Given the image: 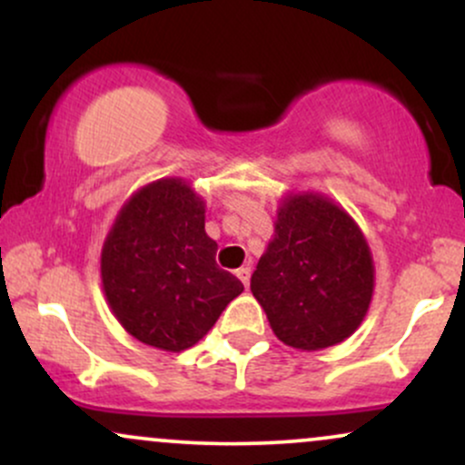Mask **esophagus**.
Returning <instances> with one entry per match:
<instances>
[{
  "mask_svg": "<svg viewBox=\"0 0 465 465\" xmlns=\"http://www.w3.org/2000/svg\"><path fill=\"white\" fill-rule=\"evenodd\" d=\"M236 275H238V280L244 284V288H249V280H251V269H249V266H242V269H238Z\"/></svg>",
  "mask_w": 465,
  "mask_h": 465,
  "instance_id": "1",
  "label": "esophagus"
}]
</instances>
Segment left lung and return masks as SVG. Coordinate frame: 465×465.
<instances>
[{
    "instance_id": "1",
    "label": "left lung",
    "mask_w": 465,
    "mask_h": 465,
    "mask_svg": "<svg viewBox=\"0 0 465 465\" xmlns=\"http://www.w3.org/2000/svg\"><path fill=\"white\" fill-rule=\"evenodd\" d=\"M373 260L365 233L317 192H291L251 275V292L282 343L314 351L356 332L370 311Z\"/></svg>"
}]
</instances>
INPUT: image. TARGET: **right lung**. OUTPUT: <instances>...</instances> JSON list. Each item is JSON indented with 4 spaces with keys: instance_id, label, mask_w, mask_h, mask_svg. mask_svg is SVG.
<instances>
[{
    "instance_id": "right-lung-1",
    "label": "right lung",
    "mask_w": 465,
    "mask_h": 465,
    "mask_svg": "<svg viewBox=\"0 0 465 465\" xmlns=\"http://www.w3.org/2000/svg\"><path fill=\"white\" fill-rule=\"evenodd\" d=\"M205 201L179 177L143 185L122 205L100 253L111 312L142 343L188 350L212 330L242 282L216 264Z\"/></svg>"
}]
</instances>
